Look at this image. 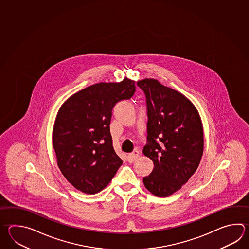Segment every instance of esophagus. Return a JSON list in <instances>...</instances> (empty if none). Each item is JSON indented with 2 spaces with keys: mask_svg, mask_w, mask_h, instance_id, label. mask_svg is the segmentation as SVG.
<instances>
[{
  "mask_svg": "<svg viewBox=\"0 0 249 249\" xmlns=\"http://www.w3.org/2000/svg\"><path fill=\"white\" fill-rule=\"evenodd\" d=\"M139 156V151L138 150H135L134 152H131V153H129L128 155H127V161L128 162H134L136 160H137V158Z\"/></svg>",
  "mask_w": 249,
  "mask_h": 249,
  "instance_id": "1",
  "label": "esophagus"
}]
</instances>
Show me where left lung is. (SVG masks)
<instances>
[{
	"mask_svg": "<svg viewBox=\"0 0 249 249\" xmlns=\"http://www.w3.org/2000/svg\"><path fill=\"white\" fill-rule=\"evenodd\" d=\"M137 85L147 104V144L142 153L153 162L142 182L152 194L165 198L197 170L203 154V124L197 108L181 92L152 78L139 80Z\"/></svg>",
	"mask_w": 249,
	"mask_h": 249,
	"instance_id": "obj_1",
	"label": "left lung"
}]
</instances>
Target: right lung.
<instances>
[{"label":"right lung","instance_id":"add662e5","mask_svg":"<svg viewBox=\"0 0 249 249\" xmlns=\"http://www.w3.org/2000/svg\"><path fill=\"white\" fill-rule=\"evenodd\" d=\"M135 90V81L127 77L120 82H99L74 93L59 108L52 144L58 168L78 191L101 192L121 167L110 133L112 110Z\"/></svg>","mask_w":249,"mask_h":249}]
</instances>
